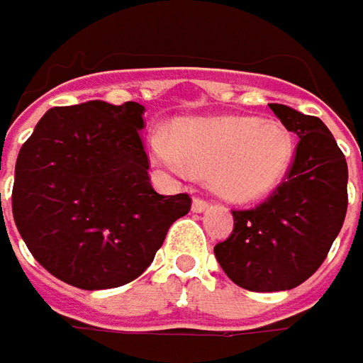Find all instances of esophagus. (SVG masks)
I'll return each instance as SVG.
<instances>
[{
    "label": "esophagus",
    "mask_w": 363,
    "mask_h": 363,
    "mask_svg": "<svg viewBox=\"0 0 363 363\" xmlns=\"http://www.w3.org/2000/svg\"><path fill=\"white\" fill-rule=\"evenodd\" d=\"M208 201L206 199H203V196H194L193 199V211H196V213H203V211H206L208 208Z\"/></svg>",
    "instance_id": "1"
}]
</instances>
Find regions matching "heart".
<instances>
[{
	"label": "heart",
	"mask_w": 363,
	"mask_h": 363,
	"mask_svg": "<svg viewBox=\"0 0 363 363\" xmlns=\"http://www.w3.org/2000/svg\"><path fill=\"white\" fill-rule=\"evenodd\" d=\"M152 150L169 169L208 174L211 186L231 201H257L273 193L294 158V138L279 122L249 116L182 120L174 134L155 132Z\"/></svg>",
	"instance_id": "heart-1"
}]
</instances>
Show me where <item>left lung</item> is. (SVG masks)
<instances>
[{"label":"left lung","mask_w":363,"mask_h":363,"mask_svg":"<svg viewBox=\"0 0 363 363\" xmlns=\"http://www.w3.org/2000/svg\"><path fill=\"white\" fill-rule=\"evenodd\" d=\"M299 143L283 182L263 203L233 208L235 229L215 245L233 283L249 291H285L325 261L347 211L344 152L318 116L269 104Z\"/></svg>","instance_id":"1"}]
</instances>
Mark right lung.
Returning a JSON list of instances; mask_svg holds the SVG:
<instances>
[{"label":"right lung","instance_id":"right-lung-1","mask_svg":"<svg viewBox=\"0 0 363 363\" xmlns=\"http://www.w3.org/2000/svg\"><path fill=\"white\" fill-rule=\"evenodd\" d=\"M143 114L138 102L56 106L19 150L16 227L35 261L68 285L92 291L134 281L191 211L186 193L152 189Z\"/></svg>","mask_w":363,"mask_h":363}]
</instances>
